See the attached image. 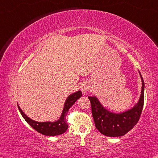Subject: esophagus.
I'll use <instances>...</instances> for the list:
<instances>
[{"mask_svg":"<svg viewBox=\"0 0 158 158\" xmlns=\"http://www.w3.org/2000/svg\"><path fill=\"white\" fill-rule=\"evenodd\" d=\"M89 88H90V86L87 83H81V89L83 94H85V93L87 92L88 90H89Z\"/></svg>","mask_w":158,"mask_h":158,"instance_id":"34e87169","label":"esophagus"}]
</instances>
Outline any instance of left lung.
Masks as SVG:
<instances>
[{"mask_svg":"<svg viewBox=\"0 0 158 158\" xmlns=\"http://www.w3.org/2000/svg\"><path fill=\"white\" fill-rule=\"evenodd\" d=\"M142 81V90L138 102L131 109L122 113L116 114L106 109L96 96H88L91 103L92 115L96 129L107 137H121L131 130L138 122L144 105V83Z\"/></svg>","mask_w":158,"mask_h":158,"instance_id":"left-lung-1","label":"left lung"}]
</instances>
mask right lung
<instances>
[{
    "instance_id": "right-lung-1",
    "label": "right lung",
    "mask_w": 158,
    "mask_h": 158,
    "mask_svg": "<svg viewBox=\"0 0 158 158\" xmlns=\"http://www.w3.org/2000/svg\"><path fill=\"white\" fill-rule=\"evenodd\" d=\"M82 96V92L81 90L73 93L70 94L67 98L64 104V108L62 109L61 116L60 118L55 122H39L36 121L32 120L31 118L26 115L18 104V108L19 111L28 124L31 126L32 128L35 129L36 131L40 132L42 135L46 136H57L62 135L64 133L68 128V125L66 122V116L67 114L70 109V108L74 104L75 101Z\"/></svg>"
}]
</instances>
